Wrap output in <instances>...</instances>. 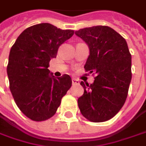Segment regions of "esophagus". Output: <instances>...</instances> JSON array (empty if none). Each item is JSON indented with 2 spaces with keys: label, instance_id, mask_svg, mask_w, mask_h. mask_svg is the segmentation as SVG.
Returning a JSON list of instances; mask_svg holds the SVG:
<instances>
[{
  "label": "esophagus",
  "instance_id": "esophagus-1",
  "mask_svg": "<svg viewBox=\"0 0 146 146\" xmlns=\"http://www.w3.org/2000/svg\"><path fill=\"white\" fill-rule=\"evenodd\" d=\"M72 82H73V85H78V84H79V80L76 79V78H73L72 79Z\"/></svg>",
  "mask_w": 146,
  "mask_h": 146
}]
</instances>
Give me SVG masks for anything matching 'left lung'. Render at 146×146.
<instances>
[{
	"label": "left lung",
	"mask_w": 146,
	"mask_h": 146,
	"mask_svg": "<svg viewBox=\"0 0 146 146\" xmlns=\"http://www.w3.org/2000/svg\"><path fill=\"white\" fill-rule=\"evenodd\" d=\"M89 48L84 68L97 74L92 83L81 82L84 93L78 99L82 115L92 122L110 120L123 107L131 80V55L125 39L108 26L75 32Z\"/></svg>",
	"instance_id": "1"
}]
</instances>
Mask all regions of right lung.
Here are the masks:
<instances>
[{
    "mask_svg": "<svg viewBox=\"0 0 146 146\" xmlns=\"http://www.w3.org/2000/svg\"><path fill=\"white\" fill-rule=\"evenodd\" d=\"M74 34L42 23L25 30L11 48L7 75L10 90L22 112L35 121L55 114L61 99L72 86L69 75L54 78L48 69L59 46Z\"/></svg>",
    "mask_w": 146,
    "mask_h": 146,
    "instance_id": "obj_1",
    "label": "right lung"
}]
</instances>
